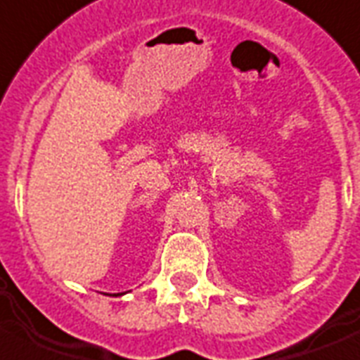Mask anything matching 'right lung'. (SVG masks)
Here are the masks:
<instances>
[{
    "label": "right lung",
    "mask_w": 360,
    "mask_h": 360,
    "mask_svg": "<svg viewBox=\"0 0 360 360\" xmlns=\"http://www.w3.org/2000/svg\"><path fill=\"white\" fill-rule=\"evenodd\" d=\"M121 294H123V292H121ZM121 294H114V296H121ZM110 296H112V294H110Z\"/></svg>",
    "instance_id": "obj_1"
}]
</instances>
